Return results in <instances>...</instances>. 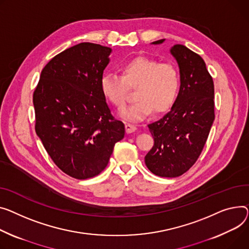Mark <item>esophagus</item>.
Masks as SVG:
<instances>
[{"mask_svg":"<svg viewBox=\"0 0 249 249\" xmlns=\"http://www.w3.org/2000/svg\"><path fill=\"white\" fill-rule=\"evenodd\" d=\"M125 128H126V132H127L128 134H130V133H133V132H135V131H136V127H135L134 125L129 124V123H127V124L125 125Z\"/></svg>","mask_w":249,"mask_h":249,"instance_id":"esophagus-1","label":"esophagus"}]
</instances>
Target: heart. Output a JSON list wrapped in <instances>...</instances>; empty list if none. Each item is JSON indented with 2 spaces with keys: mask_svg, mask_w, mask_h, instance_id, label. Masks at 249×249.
Wrapping results in <instances>:
<instances>
[{
  "mask_svg": "<svg viewBox=\"0 0 249 249\" xmlns=\"http://www.w3.org/2000/svg\"><path fill=\"white\" fill-rule=\"evenodd\" d=\"M120 73V77L103 75L100 88L107 100L118 108L125 105L128 88L136 89V101L120 111L122 118L141 121L152 111L156 114L164 113L174 105L180 87L179 73L174 65L137 57L123 65Z\"/></svg>",
  "mask_w": 249,
  "mask_h": 249,
  "instance_id": "1",
  "label": "heart"
}]
</instances>
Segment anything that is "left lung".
Returning a JSON list of instances; mask_svg holds the SVG:
<instances>
[{
    "instance_id": "left-lung-1",
    "label": "left lung",
    "mask_w": 249,
    "mask_h": 249,
    "mask_svg": "<svg viewBox=\"0 0 249 249\" xmlns=\"http://www.w3.org/2000/svg\"><path fill=\"white\" fill-rule=\"evenodd\" d=\"M170 54L179 67L180 89L170 111L148 125L154 145L145 164L153 174L171 178L186 172L206 143L214 121V84L199 55L179 44L171 47Z\"/></svg>"
}]
</instances>
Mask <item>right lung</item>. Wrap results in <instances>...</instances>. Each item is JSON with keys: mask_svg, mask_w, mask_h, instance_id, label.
<instances>
[{"mask_svg": "<svg viewBox=\"0 0 249 249\" xmlns=\"http://www.w3.org/2000/svg\"><path fill=\"white\" fill-rule=\"evenodd\" d=\"M111 53L93 43L65 50L45 66L33 95L38 137L57 166L76 179L100 173L125 135L100 88Z\"/></svg>", "mask_w": 249, "mask_h": 249, "instance_id": "add662e5", "label": "right lung"}]
</instances>
